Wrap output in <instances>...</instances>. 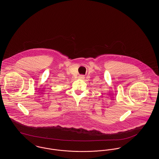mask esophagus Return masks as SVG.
Wrapping results in <instances>:
<instances>
[{"label":"esophagus","mask_w":159,"mask_h":159,"mask_svg":"<svg viewBox=\"0 0 159 159\" xmlns=\"http://www.w3.org/2000/svg\"><path fill=\"white\" fill-rule=\"evenodd\" d=\"M79 78L80 79L83 80V79H84V75H79Z\"/></svg>","instance_id":"34e87169"}]
</instances>
